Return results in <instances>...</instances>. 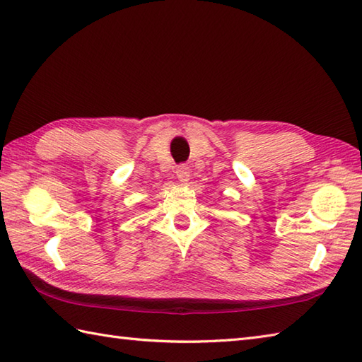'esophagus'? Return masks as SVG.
<instances>
[{
  "label": "esophagus",
  "mask_w": 362,
  "mask_h": 362,
  "mask_svg": "<svg viewBox=\"0 0 362 362\" xmlns=\"http://www.w3.org/2000/svg\"><path fill=\"white\" fill-rule=\"evenodd\" d=\"M175 175L180 182H188L189 179V168L187 165H179L175 168Z\"/></svg>",
  "instance_id": "obj_1"
}]
</instances>
